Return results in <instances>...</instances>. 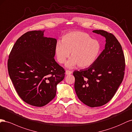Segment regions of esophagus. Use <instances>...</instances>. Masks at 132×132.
Returning a JSON list of instances; mask_svg holds the SVG:
<instances>
[{"instance_id": "esophagus-1", "label": "esophagus", "mask_w": 132, "mask_h": 132, "mask_svg": "<svg viewBox=\"0 0 132 132\" xmlns=\"http://www.w3.org/2000/svg\"><path fill=\"white\" fill-rule=\"evenodd\" d=\"M72 73V71H69V70H66V75H69Z\"/></svg>"}]
</instances>
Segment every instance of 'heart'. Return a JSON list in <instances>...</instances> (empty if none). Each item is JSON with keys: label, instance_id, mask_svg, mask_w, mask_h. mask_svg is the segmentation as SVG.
<instances>
[{"label": "heart", "instance_id": "b5f03b06", "mask_svg": "<svg viewBox=\"0 0 132 132\" xmlns=\"http://www.w3.org/2000/svg\"><path fill=\"white\" fill-rule=\"evenodd\" d=\"M101 45L98 41L92 39L88 34L82 31H72L62 37L55 47L57 61L64 63L69 57L66 66L72 68L78 65L81 68L87 67L95 62L101 53Z\"/></svg>", "mask_w": 132, "mask_h": 132}]
</instances>
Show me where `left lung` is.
Listing matches in <instances>:
<instances>
[{
    "label": "left lung",
    "instance_id": "obj_1",
    "mask_svg": "<svg viewBox=\"0 0 132 132\" xmlns=\"http://www.w3.org/2000/svg\"><path fill=\"white\" fill-rule=\"evenodd\" d=\"M93 32L105 37V48L88 68L75 71V89L82 102L91 107L102 106L110 101L121 84L126 67L119 42L112 33L102 30Z\"/></svg>",
    "mask_w": 132,
    "mask_h": 132
}]
</instances>
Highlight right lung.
I'll use <instances>...</instances> for the list:
<instances>
[{"label": "right lung", "instance_id": "obj_1", "mask_svg": "<svg viewBox=\"0 0 132 132\" xmlns=\"http://www.w3.org/2000/svg\"><path fill=\"white\" fill-rule=\"evenodd\" d=\"M44 32L30 31L21 36L7 60L8 73L18 95L26 103L39 107L54 98L56 85L65 75L54 59L57 40L44 37Z\"/></svg>", "mask_w": 132, "mask_h": 132}]
</instances>
